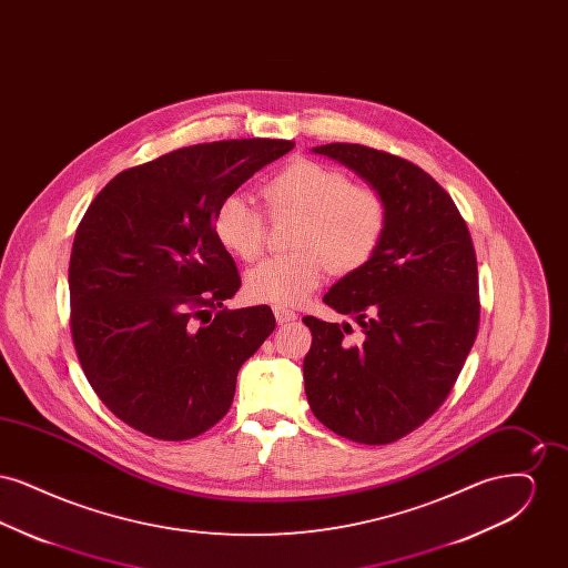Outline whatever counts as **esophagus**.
Wrapping results in <instances>:
<instances>
[{"label":"esophagus","instance_id":"esophagus-1","mask_svg":"<svg viewBox=\"0 0 568 568\" xmlns=\"http://www.w3.org/2000/svg\"><path fill=\"white\" fill-rule=\"evenodd\" d=\"M272 311H274V317H276V324L278 325L292 324V322H296L297 320V315L294 311H287V308H283V306H274Z\"/></svg>","mask_w":568,"mask_h":568}]
</instances>
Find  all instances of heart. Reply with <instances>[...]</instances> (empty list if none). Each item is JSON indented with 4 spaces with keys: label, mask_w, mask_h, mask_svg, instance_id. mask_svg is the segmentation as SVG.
Listing matches in <instances>:
<instances>
[{
    "label": "heart",
    "mask_w": 568,
    "mask_h": 568,
    "mask_svg": "<svg viewBox=\"0 0 568 568\" xmlns=\"http://www.w3.org/2000/svg\"><path fill=\"white\" fill-rule=\"evenodd\" d=\"M262 195L272 215H296L292 253L272 255L246 272L244 292L253 302L294 306L324 281L325 264L336 274L366 266L385 236L387 204L371 185L349 183L334 168L313 160H294L264 183ZM219 244L251 262L264 246V215L232 193L213 215Z\"/></svg>",
    "instance_id": "obj_1"
}]
</instances>
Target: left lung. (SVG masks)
Listing matches in <instances>:
<instances>
[{"label": "left lung", "instance_id": "left-lung-1", "mask_svg": "<svg viewBox=\"0 0 568 568\" xmlns=\"http://www.w3.org/2000/svg\"><path fill=\"white\" fill-rule=\"evenodd\" d=\"M313 153L375 187L387 204V227L375 257L324 296L359 334L352 336L349 324L302 320L313 334L306 398L332 433L387 445L445 403L477 338L475 248L449 193L415 163L347 142Z\"/></svg>", "mask_w": 568, "mask_h": 568}]
</instances>
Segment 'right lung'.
Masks as SVG:
<instances>
[{"instance_id":"add662e5","label":"right lung","mask_w":568,"mask_h":568,"mask_svg":"<svg viewBox=\"0 0 568 568\" xmlns=\"http://www.w3.org/2000/svg\"><path fill=\"white\" fill-rule=\"evenodd\" d=\"M292 149L268 138L185 146L116 174L82 216L68 276L72 341L98 398L138 433L187 440L213 428L271 336V306H223L241 274L213 215Z\"/></svg>"}]
</instances>
